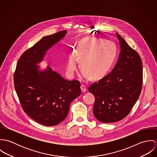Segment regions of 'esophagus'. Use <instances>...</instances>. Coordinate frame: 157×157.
<instances>
[{"instance_id": "34e87169", "label": "esophagus", "mask_w": 157, "mask_h": 157, "mask_svg": "<svg viewBox=\"0 0 157 157\" xmlns=\"http://www.w3.org/2000/svg\"><path fill=\"white\" fill-rule=\"evenodd\" d=\"M80 88H81V90H82V92H86V88L83 85H82L81 86H80Z\"/></svg>"}]
</instances>
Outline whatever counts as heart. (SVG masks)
I'll use <instances>...</instances> for the list:
<instances>
[{"label": "heart", "instance_id": "heart-1", "mask_svg": "<svg viewBox=\"0 0 157 157\" xmlns=\"http://www.w3.org/2000/svg\"><path fill=\"white\" fill-rule=\"evenodd\" d=\"M117 47L112 40L95 37L82 39L76 45L74 52L67 57V70L74 75L79 67V62L83 69L82 74L85 78H100L109 71L115 59Z\"/></svg>", "mask_w": 157, "mask_h": 157}]
</instances>
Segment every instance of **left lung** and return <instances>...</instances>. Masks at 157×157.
Listing matches in <instances>:
<instances>
[{
	"instance_id": "8db88e82",
	"label": "left lung",
	"mask_w": 157,
	"mask_h": 157,
	"mask_svg": "<svg viewBox=\"0 0 157 157\" xmlns=\"http://www.w3.org/2000/svg\"><path fill=\"white\" fill-rule=\"evenodd\" d=\"M120 52L112 71L88 90L95 97L93 113L100 121L111 123L126 117L141 93L143 65L139 54L116 33Z\"/></svg>"
}]
</instances>
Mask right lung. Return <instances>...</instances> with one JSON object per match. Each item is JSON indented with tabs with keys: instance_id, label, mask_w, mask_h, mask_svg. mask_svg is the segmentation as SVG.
<instances>
[{
	"instance_id": "right-lung-1",
	"label": "right lung",
	"mask_w": 157,
	"mask_h": 157,
	"mask_svg": "<svg viewBox=\"0 0 157 157\" xmlns=\"http://www.w3.org/2000/svg\"><path fill=\"white\" fill-rule=\"evenodd\" d=\"M67 30L42 37L21 56L14 74L16 93L23 111L37 123L56 126L67 117L71 102L80 95V82L65 79L48 66L39 65Z\"/></svg>"
}]
</instances>
